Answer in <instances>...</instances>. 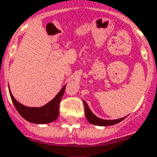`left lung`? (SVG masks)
<instances>
[{"label": "left lung", "mask_w": 157, "mask_h": 157, "mask_svg": "<svg viewBox=\"0 0 157 157\" xmlns=\"http://www.w3.org/2000/svg\"><path fill=\"white\" fill-rule=\"evenodd\" d=\"M85 105V115H86V117L88 120V121L90 123V124H93V125H96V126H111V125H115V124H117L120 121H121L122 120L125 119V117L123 118H121V119H117V120H103V119H100L97 117H96L95 115L91 112V111L90 110V108L88 106L87 103L83 101Z\"/></svg>", "instance_id": "left-lung-1"}]
</instances>
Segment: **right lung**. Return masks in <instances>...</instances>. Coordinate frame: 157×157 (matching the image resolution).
<instances>
[{
    "instance_id": "obj_1",
    "label": "right lung",
    "mask_w": 157,
    "mask_h": 157,
    "mask_svg": "<svg viewBox=\"0 0 157 157\" xmlns=\"http://www.w3.org/2000/svg\"><path fill=\"white\" fill-rule=\"evenodd\" d=\"M65 90H66V85L60 90V92L56 95L54 99L41 107L25 106L14 98L10 91V96L11 101L13 102L14 106L25 120L29 122L36 123V124H46V123L52 122L57 119L59 113H60L59 111L60 103H61V100L63 96Z\"/></svg>"
}]
</instances>
